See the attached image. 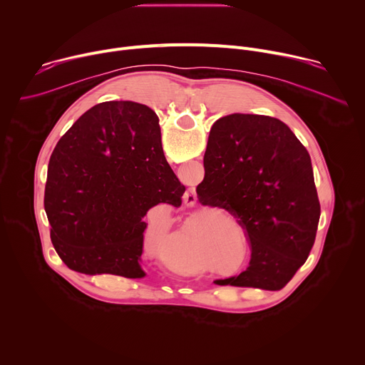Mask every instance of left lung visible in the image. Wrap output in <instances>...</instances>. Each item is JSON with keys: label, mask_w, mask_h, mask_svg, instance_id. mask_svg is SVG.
<instances>
[{"label": "left lung", "mask_w": 365, "mask_h": 365, "mask_svg": "<svg viewBox=\"0 0 365 365\" xmlns=\"http://www.w3.org/2000/svg\"><path fill=\"white\" fill-rule=\"evenodd\" d=\"M202 205L238 218L250 245V266L220 286L280 290L314 247L321 205L310 155L277 118L231 114L211 128L203 155Z\"/></svg>", "instance_id": "obj_1"}]
</instances>
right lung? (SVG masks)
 <instances>
[{
    "label": "right lung",
    "mask_w": 365,
    "mask_h": 365,
    "mask_svg": "<svg viewBox=\"0 0 365 365\" xmlns=\"http://www.w3.org/2000/svg\"><path fill=\"white\" fill-rule=\"evenodd\" d=\"M183 193L155 113L133 101L98 103L51 153L44 189L51 244L71 270L141 279L143 218L159 203L180 206Z\"/></svg>",
    "instance_id": "obj_1"
}]
</instances>
